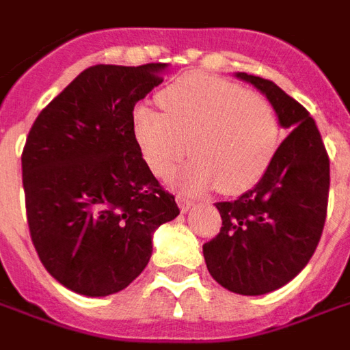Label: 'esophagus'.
<instances>
[{
  "label": "esophagus",
  "instance_id": "esophagus-1",
  "mask_svg": "<svg viewBox=\"0 0 350 350\" xmlns=\"http://www.w3.org/2000/svg\"><path fill=\"white\" fill-rule=\"evenodd\" d=\"M176 202H178V206H180V210H182V212H189L191 208L195 206V202H193V200L182 197V195H178V197H176Z\"/></svg>",
  "mask_w": 350,
  "mask_h": 350
}]
</instances>
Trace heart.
Wrapping results in <instances>:
<instances>
[{
	"label": "heart",
	"mask_w": 350,
	"mask_h": 350,
	"mask_svg": "<svg viewBox=\"0 0 350 350\" xmlns=\"http://www.w3.org/2000/svg\"><path fill=\"white\" fill-rule=\"evenodd\" d=\"M163 114L148 107L133 112V137L142 159L157 178L174 172L189 193L219 187L234 195L250 189L268 170L278 152L279 125L262 95L206 72L183 75L157 93Z\"/></svg>",
	"instance_id": "b5f03b06"
}]
</instances>
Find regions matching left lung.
<instances>
[{"mask_svg":"<svg viewBox=\"0 0 350 350\" xmlns=\"http://www.w3.org/2000/svg\"><path fill=\"white\" fill-rule=\"evenodd\" d=\"M266 95L291 131L257 185L217 202L219 234L202 245L212 278L243 296L278 291L300 273L321 240L328 208L330 159L306 108L271 80L236 72Z\"/></svg>","mask_w":350,"mask_h":350,"instance_id":"left-lung-1","label":"left lung"}]
</instances>
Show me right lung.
Masks as SVG:
<instances>
[{"instance_id":"1","label":"right lung","mask_w":350,"mask_h":350,"mask_svg":"<svg viewBox=\"0 0 350 350\" xmlns=\"http://www.w3.org/2000/svg\"><path fill=\"white\" fill-rule=\"evenodd\" d=\"M167 64L93 65L42 108L22 152L29 234L72 293L123 291L152 257L155 228L180 213L133 137V110Z\"/></svg>"}]
</instances>
